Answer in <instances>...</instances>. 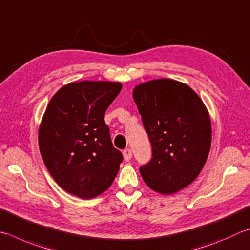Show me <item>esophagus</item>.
<instances>
[{"mask_svg":"<svg viewBox=\"0 0 250 250\" xmlns=\"http://www.w3.org/2000/svg\"><path fill=\"white\" fill-rule=\"evenodd\" d=\"M123 156H124V159L126 161H129L132 159V150H130L129 148H126V149H124V151H123Z\"/></svg>","mask_w":250,"mask_h":250,"instance_id":"34e87169","label":"esophagus"}]
</instances>
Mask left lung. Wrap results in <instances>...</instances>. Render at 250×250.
<instances>
[{
    "mask_svg": "<svg viewBox=\"0 0 250 250\" xmlns=\"http://www.w3.org/2000/svg\"><path fill=\"white\" fill-rule=\"evenodd\" d=\"M133 98L151 145L139 168L146 185L172 194L195 180L211 148V121L199 95L185 83L159 79L135 87Z\"/></svg>",
    "mask_w": 250,
    "mask_h": 250,
    "instance_id": "1",
    "label": "left lung"
}]
</instances>
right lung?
<instances>
[{
	"label": "right lung",
	"instance_id": "obj_1",
	"mask_svg": "<svg viewBox=\"0 0 250 250\" xmlns=\"http://www.w3.org/2000/svg\"><path fill=\"white\" fill-rule=\"evenodd\" d=\"M120 82L81 81L61 87L48 104L38 133L43 163L68 193L92 199L107 190L123 161L104 114Z\"/></svg>",
	"mask_w": 250,
	"mask_h": 250
}]
</instances>
